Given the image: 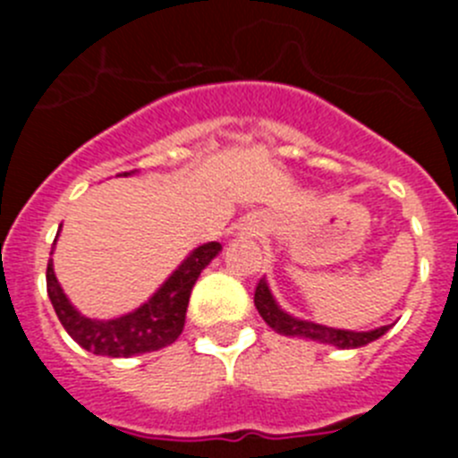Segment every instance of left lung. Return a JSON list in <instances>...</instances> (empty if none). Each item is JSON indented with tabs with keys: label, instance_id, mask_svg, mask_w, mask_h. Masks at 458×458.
I'll list each match as a JSON object with an SVG mask.
<instances>
[{
	"label": "left lung",
	"instance_id": "left-lung-1",
	"mask_svg": "<svg viewBox=\"0 0 458 458\" xmlns=\"http://www.w3.org/2000/svg\"><path fill=\"white\" fill-rule=\"evenodd\" d=\"M254 305H257V311L261 314V318L273 327L275 333L284 335V337H298V339H310V342L327 344V346H335V349H360V346H367V344L383 337V335L392 327V326H380V327H374V330L358 333V330L327 327V326H321V323L307 321V318H298L279 307V302L275 301V295L273 291H270L266 277L259 279L257 291H254Z\"/></svg>",
	"mask_w": 458,
	"mask_h": 458
}]
</instances>
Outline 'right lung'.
Returning a JSON list of instances; mask_svg holds the SVG:
<instances>
[{
  "label": "right lung",
  "mask_w": 458,
  "mask_h": 458,
  "mask_svg": "<svg viewBox=\"0 0 458 458\" xmlns=\"http://www.w3.org/2000/svg\"><path fill=\"white\" fill-rule=\"evenodd\" d=\"M132 174L135 172H125L123 176H132ZM59 233H62V225H59L56 238H59ZM220 252L222 245L216 241L194 248L181 261L179 268L157 286V291L147 302H141L140 307L116 318L84 317L64 293L55 275L52 259L47 261L46 273L47 295H50V302L59 321H62L64 330L89 353L107 355V358H131V355L151 353V351H160L174 344L183 333L185 311H188L194 282L199 279L201 270Z\"/></svg>",
  "instance_id": "obj_1"
}]
</instances>
